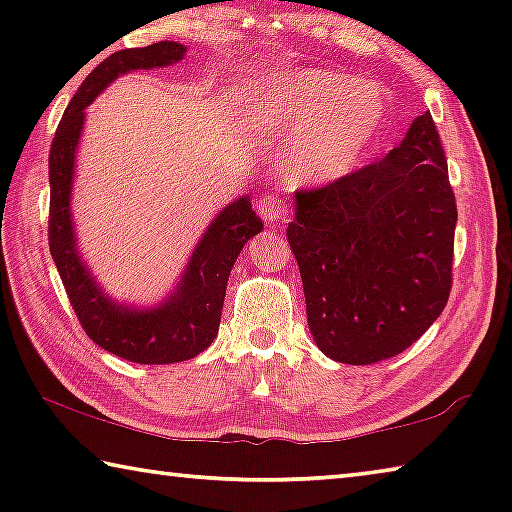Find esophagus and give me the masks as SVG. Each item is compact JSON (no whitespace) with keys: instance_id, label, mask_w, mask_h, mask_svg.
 <instances>
[{"instance_id":"1","label":"esophagus","mask_w":512,"mask_h":512,"mask_svg":"<svg viewBox=\"0 0 512 512\" xmlns=\"http://www.w3.org/2000/svg\"><path fill=\"white\" fill-rule=\"evenodd\" d=\"M257 212L266 223H280L287 219V210H284V205L277 198H262Z\"/></svg>"}]
</instances>
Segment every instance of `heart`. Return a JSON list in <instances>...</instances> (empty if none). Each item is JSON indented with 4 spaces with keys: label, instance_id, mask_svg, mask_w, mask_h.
Wrapping results in <instances>:
<instances>
[{
    "label": "heart",
    "instance_id": "heart-1",
    "mask_svg": "<svg viewBox=\"0 0 512 512\" xmlns=\"http://www.w3.org/2000/svg\"><path fill=\"white\" fill-rule=\"evenodd\" d=\"M388 124L391 101L381 85L318 67L266 85L246 115L255 133H293L280 167L296 187L348 178L375 151Z\"/></svg>",
    "mask_w": 512,
    "mask_h": 512
}]
</instances>
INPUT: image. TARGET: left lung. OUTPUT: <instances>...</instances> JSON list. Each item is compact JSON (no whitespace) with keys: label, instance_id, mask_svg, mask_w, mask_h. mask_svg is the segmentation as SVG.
Returning <instances> with one entry per match:
<instances>
[{"label":"left lung","instance_id":"obj_1","mask_svg":"<svg viewBox=\"0 0 512 512\" xmlns=\"http://www.w3.org/2000/svg\"><path fill=\"white\" fill-rule=\"evenodd\" d=\"M456 219L431 112L381 162L293 194L287 239L318 350L368 366L418 341L452 289Z\"/></svg>","mask_w":512,"mask_h":512}]
</instances>
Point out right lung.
<instances>
[{
  "label": "right lung",
  "mask_w": 512,
  "mask_h": 512,
  "mask_svg": "<svg viewBox=\"0 0 512 512\" xmlns=\"http://www.w3.org/2000/svg\"><path fill=\"white\" fill-rule=\"evenodd\" d=\"M185 54L187 47L173 40L115 51L92 69L69 101L49 151V250L69 302L85 334L99 348L144 366L187 361L210 348L219 334L232 266L248 241L264 230L250 196L235 198L207 225L171 291L155 305L112 298L83 259L72 214V192L85 108L119 76L176 65Z\"/></svg>",
  "instance_id": "right-lung-1"
}]
</instances>
